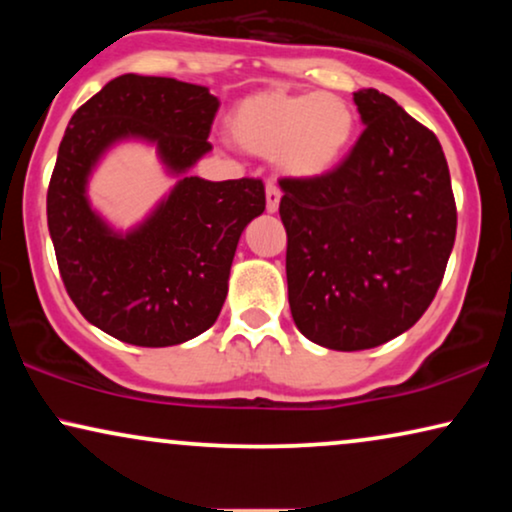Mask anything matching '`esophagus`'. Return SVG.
I'll use <instances>...</instances> for the list:
<instances>
[{"label":"esophagus","mask_w":512,"mask_h":512,"mask_svg":"<svg viewBox=\"0 0 512 512\" xmlns=\"http://www.w3.org/2000/svg\"><path fill=\"white\" fill-rule=\"evenodd\" d=\"M279 200H282V191H279L277 181H268V186H265V207H268L270 214H275L279 209Z\"/></svg>","instance_id":"34e87169"}]
</instances>
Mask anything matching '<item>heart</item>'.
<instances>
[{"mask_svg":"<svg viewBox=\"0 0 512 512\" xmlns=\"http://www.w3.org/2000/svg\"><path fill=\"white\" fill-rule=\"evenodd\" d=\"M354 128L352 107L333 93L263 88L244 95L228 114V132L237 146L256 156H277L296 177L333 170L352 144Z\"/></svg>","mask_w":512,"mask_h":512,"instance_id":"heart-1","label":"heart"}]
</instances>
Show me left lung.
<instances>
[{
  "instance_id": "obj_1",
  "label": "left lung",
  "mask_w": 512,
  "mask_h": 512,
  "mask_svg": "<svg viewBox=\"0 0 512 512\" xmlns=\"http://www.w3.org/2000/svg\"><path fill=\"white\" fill-rule=\"evenodd\" d=\"M366 128L319 177H284L286 282L298 331L359 352L410 326L436 298L457 235L438 137L380 90L354 93Z\"/></svg>"
}]
</instances>
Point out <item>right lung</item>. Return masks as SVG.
<instances>
[{"instance_id": "obj_1", "label": "right lung", "mask_w": 512, "mask_h": 512, "mask_svg": "<svg viewBox=\"0 0 512 512\" xmlns=\"http://www.w3.org/2000/svg\"><path fill=\"white\" fill-rule=\"evenodd\" d=\"M219 100L205 86L123 74L76 109L46 195L62 284L90 324L137 347H170L219 317L242 230L263 214L265 186L242 177H184L149 221L116 235L90 209L86 179L116 139L158 144L174 172L212 149Z\"/></svg>"}]
</instances>
